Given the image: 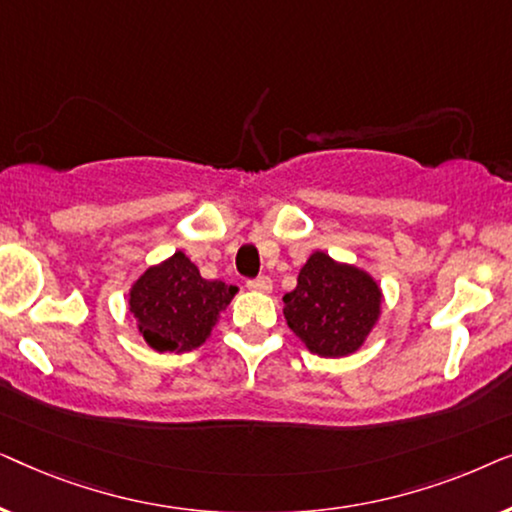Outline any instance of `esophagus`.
Returning <instances> with one entry per match:
<instances>
[{
	"instance_id": "1",
	"label": "esophagus",
	"mask_w": 512,
	"mask_h": 512,
	"mask_svg": "<svg viewBox=\"0 0 512 512\" xmlns=\"http://www.w3.org/2000/svg\"><path fill=\"white\" fill-rule=\"evenodd\" d=\"M247 289L254 291V293H270L272 282L268 277H258V279H251V282H247Z\"/></svg>"
}]
</instances>
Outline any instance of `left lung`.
Segmentation results:
<instances>
[{
  "mask_svg": "<svg viewBox=\"0 0 512 512\" xmlns=\"http://www.w3.org/2000/svg\"><path fill=\"white\" fill-rule=\"evenodd\" d=\"M384 293L368 270L312 251L284 296V319L310 354L342 359L359 352L382 317Z\"/></svg>",
  "mask_w": 512,
  "mask_h": 512,
  "instance_id": "left-lung-1",
  "label": "left lung"
}]
</instances>
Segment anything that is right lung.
<instances>
[{
	"label": "right lung",
	"instance_id": "obj_1",
	"mask_svg": "<svg viewBox=\"0 0 512 512\" xmlns=\"http://www.w3.org/2000/svg\"><path fill=\"white\" fill-rule=\"evenodd\" d=\"M237 286L202 279L184 251L146 268L128 291L139 338L156 352L184 354L205 345Z\"/></svg>",
	"mask_w": 512,
	"mask_h": 512
}]
</instances>
